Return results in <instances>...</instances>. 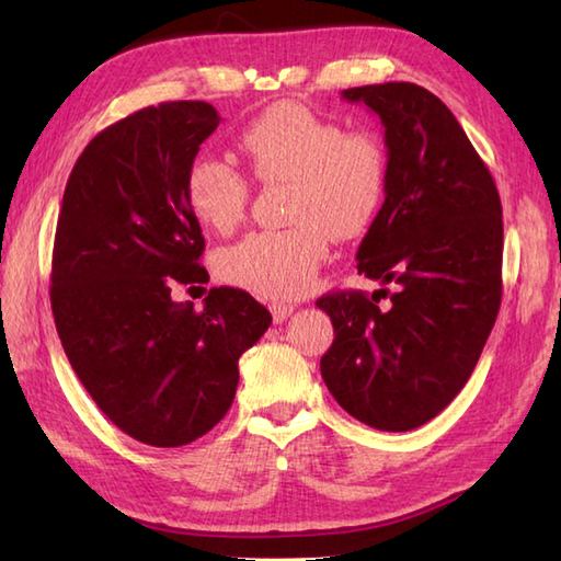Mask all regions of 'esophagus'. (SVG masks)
<instances>
[{
    "mask_svg": "<svg viewBox=\"0 0 561 561\" xmlns=\"http://www.w3.org/2000/svg\"><path fill=\"white\" fill-rule=\"evenodd\" d=\"M270 311H272L274 323H284V320L294 313V306L291 304H272Z\"/></svg>",
    "mask_w": 561,
    "mask_h": 561,
    "instance_id": "obj_1",
    "label": "esophagus"
}]
</instances>
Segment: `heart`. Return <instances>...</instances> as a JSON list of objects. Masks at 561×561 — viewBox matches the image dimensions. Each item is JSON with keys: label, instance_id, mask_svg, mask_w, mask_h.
<instances>
[{"label": "heart", "instance_id": "heart-1", "mask_svg": "<svg viewBox=\"0 0 561 561\" xmlns=\"http://www.w3.org/2000/svg\"><path fill=\"white\" fill-rule=\"evenodd\" d=\"M241 147L265 183L291 181L289 229L250 231L217 253L219 277L236 289L289 301L313 289L335 236H362L378 217L390 181V157L374 129H344L299 103H274L243 129ZM245 173L214 153L185 171V199L217 231L243 219Z\"/></svg>", "mask_w": 561, "mask_h": 561}]
</instances>
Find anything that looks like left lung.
<instances>
[{
  "mask_svg": "<svg viewBox=\"0 0 561 561\" xmlns=\"http://www.w3.org/2000/svg\"><path fill=\"white\" fill-rule=\"evenodd\" d=\"M386 127V202L359 245V272L396 284L390 306L332 291L335 328L320 374L354 420L380 432L426 424L468 383L502 306L504 221L494 178L440 99L410 81L342 91Z\"/></svg>",
  "mask_w": 561,
  "mask_h": 561,
  "instance_id": "obj_1",
  "label": "left lung"
}]
</instances>
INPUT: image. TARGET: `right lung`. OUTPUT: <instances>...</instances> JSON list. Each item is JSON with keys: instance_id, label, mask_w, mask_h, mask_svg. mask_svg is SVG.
<instances>
[{"instance_id": "1", "label": "right lung", "mask_w": 561, "mask_h": 561, "mask_svg": "<svg viewBox=\"0 0 561 561\" xmlns=\"http://www.w3.org/2000/svg\"><path fill=\"white\" fill-rule=\"evenodd\" d=\"M219 121L205 101H171L105 127L57 219L50 304L67 359L117 428L157 448L221 422L238 359L272 323L243 289H209L202 311L171 299L173 284L209 282L185 171Z\"/></svg>"}]
</instances>
